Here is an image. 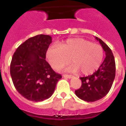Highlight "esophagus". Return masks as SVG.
I'll use <instances>...</instances> for the list:
<instances>
[{"mask_svg":"<svg viewBox=\"0 0 126 126\" xmlns=\"http://www.w3.org/2000/svg\"><path fill=\"white\" fill-rule=\"evenodd\" d=\"M63 77L64 78H67V79H71L73 76L72 75H63Z\"/></svg>","mask_w":126,"mask_h":126,"instance_id":"34e87169","label":"esophagus"}]
</instances>
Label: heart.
I'll use <instances>...</instances> for the list:
<instances>
[{
    "mask_svg": "<svg viewBox=\"0 0 126 126\" xmlns=\"http://www.w3.org/2000/svg\"><path fill=\"white\" fill-rule=\"evenodd\" d=\"M103 49L101 46L82 38H69L58 46H51L46 51V58L55 69H61L73 63L67 71L78 72L88 75L99 67L103 59Z\"/></svg>",
    "mask_w": 126,
    "mask_h": 126,
    "instance_id": "b5f03b06",
    "label": "heart"
}]
</instances>
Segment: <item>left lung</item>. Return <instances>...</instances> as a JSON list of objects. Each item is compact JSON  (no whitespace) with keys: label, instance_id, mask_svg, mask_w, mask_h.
Masks as SVG:
<instances>
[{"label":"left lung","instance_id":"8db88e82","mask_svg":"<svg viewBox=\"0 0 126 126\" xmlns=\"http://www.w3.org/2000/svg\"><path fill=\"white\" fill-rule=\"evenodd\" d=\"M95 39L105 51L106 57L97 71L92 75L80 78L82 86L75 91L76 95L87 102H94L104 97L110 90L116 74V64L110 47L100 38Z\"/></svg>","mask_w":126,"mask_h":126}]
</instances>
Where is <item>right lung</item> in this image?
<instances>
[{"mask_svg": "<svg viewBox=\"0 0 126 126\" xmlns=\"http://www.w3.org/2000/svg\"><path fill=\"white\" fill-rule=\"evenodd\" d=\"M49 35L38 34L21 44L13 55L10 75L19 94L32 101H42L52 95L62 78L46 61L51 43Z\"/></svg>", "mask_w": 126, "mask_h": 126, "instance_id": "obj_1", "label": "right lung"}]
</instances>
